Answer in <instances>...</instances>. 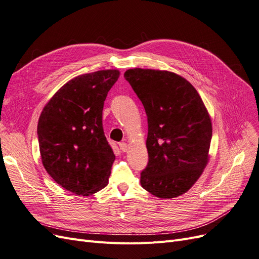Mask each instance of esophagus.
Segmentation results:
<instances>
[{
	"instance_id": "1",
	"label": "esophagus",
	"mask_w": 259,
	"mask_h": 259,
	"mask_svg": "<svg viewBox=\"0 0 259 259\" xmlns=\"http://www.w3.org/2000/svg\"><path fill=\"white\" fill-rule=\"evenodd\" d=\"M119 147H120V151H122V152L128 151V144L126 143V142H121V143H119Z\"/></svg>"
}]
</instances>
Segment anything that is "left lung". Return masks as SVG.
Masks as SVG:
<instances>
[{
  "instance_id": "left-lung-1",
  "label": "left lung",
  "mask_w": 259,
  "mask_h": 259,
  "mask_svg": "<svg viewBox=\"0 0 259 259\" xmlns=\"http://www.w3.org/2000/svg\"><path fill=\"white\" fill-rule=\"evenodd\" d=\"M147 115V166L141 185L160 199L185 194L208 162L210 114L196 88L181 75L152 69L124 72Z\"/></svg>"
}]
</instances>
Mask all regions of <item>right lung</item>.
Masks as SVG:
<instances>
[{
    "label": "right lung",
    "mask_w": 259,
    "mask_h": 259,
    "mask_svg": "<svg viewBox=\"0 0 259 259\" xmlns=\"http://www.w3.org/2000/svg\"><path fill=\"white\" fill-rule=\"evenodd\" d=\"M119 74L102 70L74 77L40 113L41 162L57 184L75 195H94L108 183L115 155L104 136L102 111Z\"/></svg>",
    "instance_id": "right-lung-1"
}]
</instances>
